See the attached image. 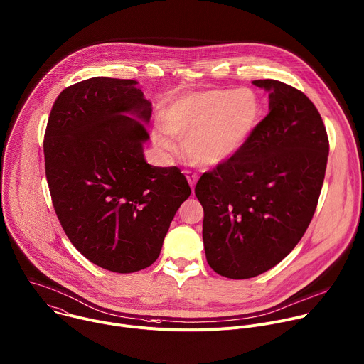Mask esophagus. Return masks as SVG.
<instances>
[{
  "label": "esophagus",
  "instance_id": "34e87169",
  "mask_svg": "<svg viewBox=\"0 0 364 364\" xmlns=\"http://www.w3.org/2000/svg\"><path fill=\"white\" fill-rule=\"evenodd\" d=\"M186 177H187V181H188V184H190L191 190H194V186H196L197 180H198V176H197L196 173H191V171H186Z\"/></svg>",
  "mask_w": 364,
  "mask_h": 364
}]
</instances>
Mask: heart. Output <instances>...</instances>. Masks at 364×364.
Masks as SVG:
<instances>
[{"label":"heart","instance_id":"obj_1","mask_svg":"<svg viewBox=\"0 0 364 364\" xmlns=\"http://www.w3.org/2000/svg\"><path fill=\"white\" fill-rule=\"evenodd\" d=\"M262 115L259 95L246 87L214 88L181 95L164 112L166 127L154 132L156 143L173 150L168 133L183 140L186 153L201 167H218L252 137Z\"/></svg>","mask_w":364,"mask_h":364}]
</instances>
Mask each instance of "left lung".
Here are the masks:
<instances>
[{"label": "left lung", "mask_w": 364, "mask_h": 364, "mask_svg": "<svg viewBox=\"0 0 364 364\" xmlns=\"http://www.w3.org/2000/svg\"><path fill=\"white\" fill-rule=\"evenodd\" d=\"M269 114L230 161L204 173L196 196L204 208L205 259L220 276L256 277L279 264L301 240L321 191L328 139L314 104L277 80Z\"/></svg>", "instance_id": "left-lung-1"}]
</instances>
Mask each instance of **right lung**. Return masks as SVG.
Listing matches in <instances>:
<instances>
[{
    "label": "right lung",
    "instance_id": "obj_1",
    "mask_svg": "<svg viewBox=\"0 0 364 364\" xmlns=\"http://www.w3.org/2000/svg\"><path fill=\"white\" fill-rule=\"evenodd\" d=\"M137 84L94 77L67 87L44 136L46 176L67 237L114 273H134L159 259L174 214L191 194L177 167L144 159L153 109Z\"/></svg>",
    "mask_w": 364,
    "mask_h": 364
}]
</instances>
